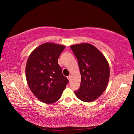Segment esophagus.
Wrapping results in <instances>:
<instances>
[{
    "instance_id": "1",
    "label": "esophagus",
    "mask_w": 134,
    "mask_h": 134,
    "mask_svg": "<svg viewBox=\"0 0 134 134\" xmlns=\"http://www.w3.org/2000/svg\"><path fill=\"white\" fill-rule=\"evenodd\" d=\"M67 78H68V79H69V81L70 82V81H71V76L70 75L68 76H67Z\"/></svg>"
}]
</instances>
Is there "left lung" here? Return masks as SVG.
Listing matches in <instances>:
<instances>
[{"label":"left lung","mask_w":134,"mask_h":134,"mask_svg":"<svg viewBox=\"0 0 134 134\" xmlns=\"http://www.w3.org/2000/svg\"><path fill=\"white\" fill-rule=\"evenodd\" d=\"M78 60L81 75L80 87L74 92L81 101L90 102L98 98L106 89L109 78V66L97 48L88 43L71 45Z\"/></svg>","instance_id":"obj_1"}]
</instances>
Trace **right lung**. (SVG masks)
Segmentation results:
<instances>
[{"label":"right lung","instance_id":"1","mask_svg":"<svg viewBox=\"0 0 134 134\" xmlns=\"http://www.w3.org/2000/svg\"><path fill=\"white\" fill-rule=\"evenodd\" d=\"M64 48L63 45L47 42L36 48L27 59V84L36 97L44 103L58 101L69 83L58 63Z\"/></svg>","mask_w":134,"mask_h":134}]
</instances>
